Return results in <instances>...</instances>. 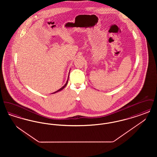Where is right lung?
Segmentation results:
<instances>
[{"instance_id":"1","label":"right lung","mask_w":157,"mask_h":157,"mask_svg":"<svg viewBox=\"0 0 157 157\" xmlns=\"http://www.w3.org/2000/svg\"><path fill=\"white\" fill-rule=\"evenodd\" d=\"M68 78H69V77H68ZM67 81H67V83H65V85H64V86H63L62 88H60V89H59V90H57V91H56V92H53V94H55V93H56V92H59V91H60V90H63V88H65V86H67Z\"/></svg>"}]
</instances>
